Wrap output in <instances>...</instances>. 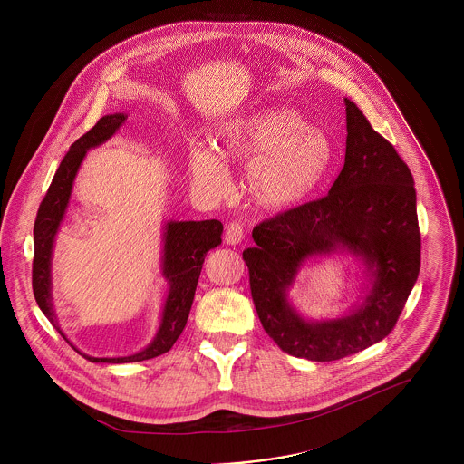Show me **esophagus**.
<instances>
[{
  "label": "esophagus",
  "instance_id": "34e87169",
  "mask_svg": "<svg viewBox=\"0 0 464 464\" xmlns=\"http://www.w3.org/2000/svg\"><path fill=\"white\" fill-rule=\"evenodd\" d=\"M243 226L240 222H229L224 233V240L227 245H238L243 240Z\"/></svg>",
  "mask_w": 464,
  "mask_h": 464
}]
</instances>
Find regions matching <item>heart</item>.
Instances as JSON below:
<instances>
[{
	"label": "heart",
	"instance_id": "obj_1",
	"mask_svg": "<svg viewBox=\"0 0 464 464\" xmlns=\"http://www.w3.org/2000/svg\"><path fill=\"white\" fill-rule=\"evenodd\" d=\"M224 161L248 169L246 191L257 205L284 210L303 203L324 182L334 144L299 111L267 106L224 121L216 130V148H189L188 172L203 193L222 197L227 191Z\"/></svg>",
	"mask_w": 464,
	"mask_h": 464
}]
</instances>
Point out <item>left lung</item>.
<instances>
[{
    "instance_id": "left-lung-1",
    "label": "left lung",
    "mask_w": 464,
    "mask_h": 464,
    "mask_svg": "<svg viewBox=\"0 0 464 464\" xmlns=\"http://www.w3.org/2000/svg\"><path fill=\"white\" fill-rule=\"evenodd\" d=\"M344 167L327 197L254 227L243 250L252 299L266 334L292 356L332 362L382 341L418 282L420 235L416 188L395 148L350 99ZM337 253L362 265L361 295L348 314L314 321L289 299L300 267Z\"/></svg>"
}]
</instances>
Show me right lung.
I'll return each instance as SVG.
<instances>
[{
	"instance_id": "right-lung-1",
	"label": "right lung",
	"mask_w": 464,
	"mask_h": 464,
	"mask_svg": "<svg viewBox=\"0 0 464 464\" xmlns=\"http://www.w3.org/2000/svg\"><path fill=\"white\" fill-rule=\"evenodd\" d=\"M127 112H114L102 116L95 127L80 137L67 151L61 161L48 193L40 205L34 221V261H33V292L34 299L44 316L52 325L66 339L67 343L93 363H130L150 360L167 353L176 344L179 335L184 331L191 304L195 299V290L198 285L199 273L203 267L205 256L208 250L221 245L222 224L218 219L207 221H169L161 227V276L169 284V292L161 308L160 325L151 343L137 353L127 356H90L80 352L61 329L53 308L52 294V257L55 237L61 224L66 218L69 199L72 193V184L78 170L87 156V151L108 142L120 127L125 123Z\"/></svg>"
}]
</instances>
